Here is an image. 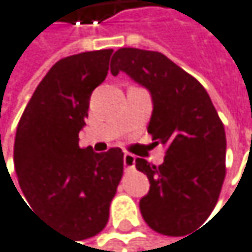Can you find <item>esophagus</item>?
Returning a JSON list of instances; mask_svg holds the SVG:
<instances>
[{"instance_id": "esophagus-1", "label": "esophagus", "mask_w": 252, "mask_h": 252, "mask_svg": "<svg viewBox=\"0 0 252 252\" xmlns=\"http://www.w3.org/2000/svg\"><path fill=\"white\" fill-rule=\"evenodd\" d=\"M123 164H125V169L127 172L133 170L135 169V157H133L132 154H125L123 157Z\"/></svg>"}]
</instances>
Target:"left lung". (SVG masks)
Returning <instances> with one entry per match:
<instances>
[{
    "mask_svg": "<svg viewBox=\"0 0 252 252\" xmlns=\"http://www.w3.org/2000/svg\"><path fill=\"white\" fill-rule=\"evenodd\" d=\"M120 71L146 86L154 112L147 132L166 146L161 166L135 159L151 190L141 198L146 223L164 236H184L210 215L225 179L226 138L223 123L204 86L158 51L120 48L111 73Z\"/></svg>",
    "mask_w": 252,
    "mask_h": 252,
    "instance_id": "1",
    "label": "left lung"
}]
</instances>
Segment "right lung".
I'll use <instances>...</instances> for the list:
<instances>
[{"instance_id":"obj_1","label":"right lung","mask_w":252,"mask_h":252,"mask_svg":"<svg viewBox=\"0 0 252 252\" xmlns=\"http://www.w3.org/2000/svg\"><path fill=\"white\" fill-rule=\"evenodd\" d=\"M111 54L85 51L54 63L22 112L15 137V170L27 207L79 240L106 226L123 176L122 149L95 154L79 146L91 94L108 76Z\"/></svg>"}]
</instances>
